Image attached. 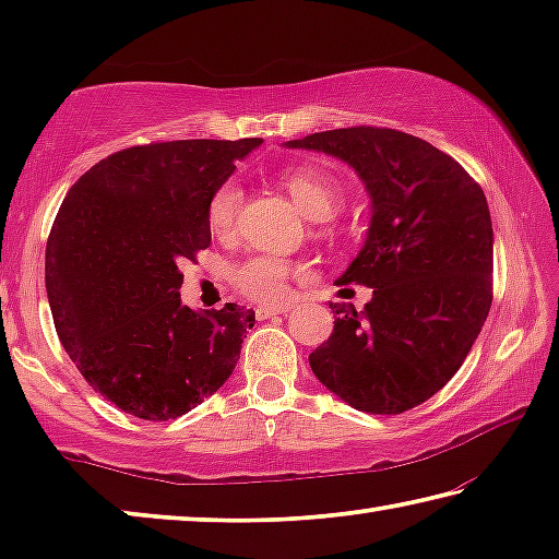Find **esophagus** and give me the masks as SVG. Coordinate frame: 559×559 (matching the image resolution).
I'll list each match as a JSON object with an SVG mask.
<instances>
[{
	"mask_svg": "<svg viewBox=\"0 0 559 559\" xmlns=\"http://www.w3.org/2000/svg\"><path fill=\"white\" fill-rule=\"evenodd\" d=\"M290 306H259L257 308V316L259 320H269V318H276L281 313H288Z\"/></svg>",
	"mask_w": 559,
	"mask_h": 559,
	"instance_id": "34e87169",
	"label": "esophagus"
}]
</instances>
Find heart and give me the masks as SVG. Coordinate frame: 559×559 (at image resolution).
Instances as JSON below:
<instances>
[{"instance_id": "heart-1", "label": "heart", "mask_w": 559, "mask_h": 559, "mask_svg": "<svg viewBox=\"0 0 559 559\" xmlns=\"http://www.w3.org/2000/svg\"><path fill=\"white\" fill-rule=\"evenodd\" d=\"M281 185L300 206L308 219L325 222L333 216L345 200V185L337 175L318 165H293L281 173ZM243 202L241 185L236 179H224L214 189L206 204V224L214 234H226L234 229ZM290 263L269 257V253H253V257L236 263L231 271L234 286L246 298L259 302H278L288 293Z\"/></svg>"}]
</instances>
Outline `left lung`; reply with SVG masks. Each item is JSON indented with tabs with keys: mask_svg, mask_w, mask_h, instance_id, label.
Listing matches in <instances>:
<instances>
[{
	"mask_svg": "<svg viewBox=\"0 0 559 559\" xmlns=\"http://www.w3.org/2000/svg\"><path fill=\"white\" fill-rule=\"evenodd\" d=\"M286 147L333 155L372 200L362 251L337 283L372 288L365 310L330 302L335 328L310 353L330 392L367 414H402L437 394L493 300V224L484 189L427 140L392 128H340Z\"/></svg>",
	"mask_w": 559,
	"mask_h": 559,
	"instance_id": "8db88e82",
	"label": "left lung"
}]
</instances>
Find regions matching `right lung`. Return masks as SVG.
<instances>
[{
  "label": "right lung",
  "instance_id": "1",
  "mask_svg": "<svg viewBox=\"0 0 559 559\" xmlns=\"http://www.w3.org/2000/svg\"><path fill=\"white\" fill-rule=\"evenodd\" d=\"M263 143L169 140L79 177L46 241L56 333L86 382L126 414L167 421L229 380L257 313L182 306V263L212 243L206 204Z\"/></svg>",
  "mask_w": 559,
  "mask_h": 559
}]
</instances>
